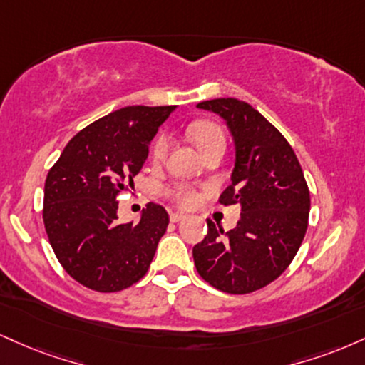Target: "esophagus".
Returning <instances> with one entry per match:
<instances>
[{
    "instance_id": "34e87169",
    "label": "esophagus",
    "mask_w": 365,
    "mask_h": 365,
    "mask_svg": "<svg viewBox=\"0 0 365 365\" xmlns=\"http://www.w3.org/2000/svg\"><path fill=\"white\" fill-rule=\"evenodd\" d=\"M183 217H185V216H183L182 212H171V214H170V221H171V222H178V221H182Z\"/></svg>"
}]
</instances>
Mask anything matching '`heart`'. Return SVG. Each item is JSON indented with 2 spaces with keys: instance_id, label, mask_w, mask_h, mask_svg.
I'll list each match as a JSON object with an SVG mask.
<instances>
[{
  "instance_id": "1",
  "label": "heart",
  "mask_w": 365,
  "mask_h": 365,
  "mask_svg": "<svg viewBox=\"0 0 365 365\" xmlns=\"http://www.w3.org/2000/svg\"><path fill=\"white\" fill-rule=\"evenodd\" d=\"M188 138L194 140V144L199 148V151L202 155H207L209 151L216 148H226V135L225 130L221 129L217 124L209 120H199L194 122V124L188 125L187 129ZM171 146V139L170 135L166 134H160L155 139L151 146V161L155 165L165 161V158L168 156ZM165 194L170 197L171 200H175L177 204L182 205V207H190L197 202V192L192 187L183 185V183H177V185L168 187L165 190Z\"/></svg>"
}]
</instances>
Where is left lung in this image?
Masks as SVG:
<instances>
[{
	"instance_id": "left-lung-1",
	"label": "left lung",
	"mask_w": 365,
	"mask_h": 365,
	"mask_svg": "<svg viewBox=\"0 0 365 365\" xmlns=\"http://www.w3.org/2000/svg\"><path fill=\"white\" fill-rule=\"evenodd\" d=\"M219 113L235 139L236 160L222 205L241 207V219L225 237L207 219V235L194 247L195 269L205 282L227 294L265 287L291 265L309 219V188L287 139L238 98L197 105Z\"/></svg>"
}]
</instances>
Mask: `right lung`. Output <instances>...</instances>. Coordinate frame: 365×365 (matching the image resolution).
<instances>
[{
	"mask_svg": "<svg viewBox=\"0 0 365 365\" xmlns=\"http://www.w3.org/2000/svg\"><path fill=\"white\" fill-rule=\"evenodd\" d=\"M175 105H133L86 125L66 144L43 187V226L57 260L96 292H118L146 275L168 212L149 202L138 225L117 222V197L134 177Z\"/></svg>",
	"mask_w": 365,
	"mask_h": 365,
	"instance_id": "right-lung-1",
	"label": "right lung"
}]
</instances>
